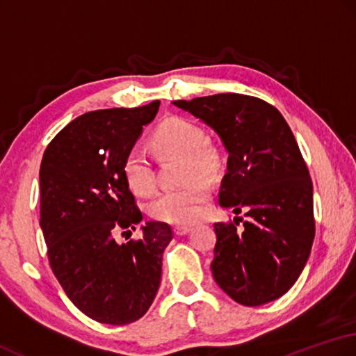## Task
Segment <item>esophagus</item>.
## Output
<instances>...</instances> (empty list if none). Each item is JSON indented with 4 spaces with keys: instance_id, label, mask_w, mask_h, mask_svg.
Masks as SVG:
<instances>
[{
    "instance_id": "obj_1",
    "label": "esophagus",
    "mask_w": 356,
    "mask_h": 356,
    "mask_svg": "<svg viewBox=\"0 0 356 356\" xmlns=\"http://www.w3.org/2000/svg\"><path fill=\"white\" fill-rule=\"evenodd\" d=\"M173 232H175V235L183 236V235H187L188 232H191V227H188V226H175V227H173Z\"/></svg>"
}]
</instances>
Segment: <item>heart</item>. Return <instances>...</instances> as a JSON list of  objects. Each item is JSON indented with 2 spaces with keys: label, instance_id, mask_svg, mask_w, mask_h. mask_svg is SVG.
Segmentation results:
<instances>
[{
  "label": "heart",
  "instance_id": "obj_1",
  "mask_svg": "<svg viewBox=\"0 0 356 356\" xmlns=\"http://www.w3.org/2000/svg\"><path fill=\"white\" fill-rule=\"evenodd\" d=\"M152 146L165 156H181V179L186 183L168 188L152 200V218L170 224H192L200 218L209 200L210 184L222 168L218 146L206 140V132L195 121L172 117L163 121L152 136ZM122 175L136 195L146 197L155 191L154 164L140 149H132L122 161Z\"/></svg>",
  "mask_w": 356,
  "mask_h": 356
}]
</instances>
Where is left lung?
<instances>
[{"label":"left lung","mask_w":356,"mask_h":356,"mask_svg":"<svg viewBox=\"0 0 356 356\" xmlns=\"http://www.w3.org/2000/svg\"><path fill=\"white\" fill-rule=\"evenodd\" d=\"M173 104L220 135L229 152L220 206L249 216L244 229L239 216L215 222V281L243 306L280 298L298 280L315 238L314 184L292 130L277 107L241 93Z\"/></svg>","instance_id":"obj_1"}]
</instances>
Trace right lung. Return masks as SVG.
Wrapping results in <instances>:
<instances>
[{"instance_id":"right-lung-1","label":"right lung","mask_w":356,"mask_h":356,"mask_svg":"<svg viewBox=\"0 0 356 356\" xmlns=\"http://www.w3.org/2000/svg\"><path fill=\"white\" fill-rule=\"evenodd\" d=\"M158 107L156 99L87 112L58 132L41 159L40 226L49 264L69 300L98 323L140 320L161 281L169 224L149 221L140 239L115 241L143 220L122 161Z\"/></svg>"}]
</instances>
